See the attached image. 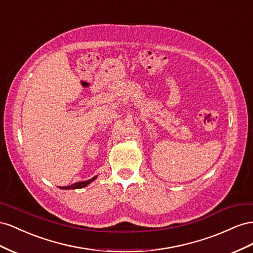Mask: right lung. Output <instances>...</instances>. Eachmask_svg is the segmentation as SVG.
Returning <instances> with one entry per match:
<instances>
[{
	"label": "right lung",
	"mask_w": 253,
	"mask_h": 253,
	"mask_svg": "<svg viewBox=\"0 0 253 253\" xmlns=\"http://www.w3.org/2000/svg\"><path fill=\"white\" fill-rule=\"evenodd\" d=\"M96 177H93L92 179H90V180H86V181H83V182H76V183H74V184H72V185H69V186H62V187H60V189H63V190H70V189H82V187H84V186H86L88 185L89 183H91L93 180H94Z\"/></svg>",
	"instance_id": "obj_1"
}]
</instances>
